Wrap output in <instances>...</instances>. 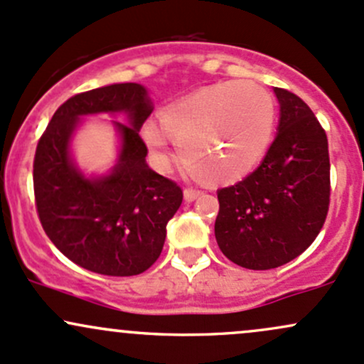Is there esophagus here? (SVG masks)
Listing matches in <instances>:
<instances>
[{
	"label": "esophagus",
	"instance_id": "1",
	"mask_svg": "<svg viewBox=\"0 0 364 364\" xmlns=\"http://www.w3.org/2000/svg\"><path fill=\"white\" fill-rule=\"evenodd\" d=\"M199 196H201V191L193 189V187H187V189L183 191V199H186L187 203H193L194 199H198Z\"/></svg>",
	"mask_w": 364,
	"mask_h": 364
}]
</instances>
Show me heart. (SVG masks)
I'll return each mask as SVG.
<instances>
[{"label": "heart", "instance_id": "heart-1", "mask_svg": "<svg viewBox=\"0 0 364 364\" xmlns=\"http://www.w3.org/2000/svg\"><path fill=\"white\" fill-rule=\"evenodd\" d=\"M159 124L142 128L152 154L165 159L171 139L187 173L205 183H229L250 173L267 152L276 100L253 81H220L168 105Z\"/></svg>", "mask_w": 364, "mask_h": 364}]
</instances>
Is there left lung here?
<instances>
[{"instance_id": "1", "label": "left lung", "mask_w": 364, "mask_h": 364, "mask_svg": "<svg viewBox=\"0 0 364 364\" xmlns=\"http://www.w3.org/2000/svg\"><path fill=\"white\" fill-rule=\"evenodd\" d=\"M279 127L255 171L217 191L215 237L234 264L274 269L304 253L318 237L330 206L326 132L295 93L274 88Z\"/></svg>"}]
</instances>
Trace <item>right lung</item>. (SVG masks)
Masks as SVG:
<instances>
[{"instance_id": "add662e5", "label": "right lung", "mask_w": 364, "mask_h": 364, "mask_svg": "<svg viewBox=\"0 0 364 364\" xmlns=\"http://www.w3.org/2000/svg\"><path fill=\"white\" fill-rule=\"evenodd\" d=\"M127 112L119 165L105 178L87 179L70 161L68 142L81 115ZM152 112L146 88L118 83L77 93L57 109L34 154V199L52 243L104 276H135L161 255L166 224L182 203L177 182L151 170L139 135Z\"/></svg>"}]
</instances>
